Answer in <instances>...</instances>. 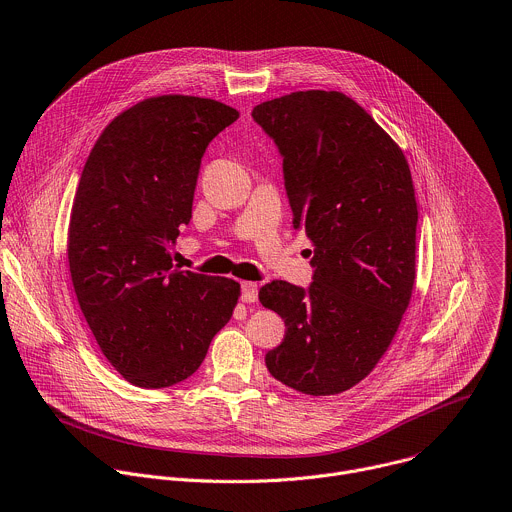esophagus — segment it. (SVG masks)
<instances>
[{
    "instance_id": "1",
    "label": "esophagus",
    "mask_w": 512,
    "mask_h": 512,
    "mask_svg": "<svg viewBox=\"0 0 512 512\" xmlns=\"http://www.w3.org/2000/svg\"><path fill=\"white\" fill-rule=\"evenodd\" d=\"M257 297H259V287H257V283H253V281H243V283H241V299H243L245 303H255Z\"/></svg>"
}]
</instances>
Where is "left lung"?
<instances>
[{
	"label": "left lung",
	"instance_id": "8db88e82",
	"mask_svg": "<svg viewBox=\"0 0 512 512\" xmlns=\"http://www.w3.org/2000/svg\"><path fill=\"white\" fill-rule=\"evenodd\" d=\"M251 116L283 156L293 227L313 243L315 269L307 289L287 281L259 289V301L285 321L265 364L301 394H342L376 368L412 297L418 205L410 166L342 92H291Z\"/></svg>",
	"mask_w": 512,
	"mask_h": 512
}]
</instances>
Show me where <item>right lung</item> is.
Segmentation results:
<instances>
[{
	"mask_svg": "<svg viewBox=\"0 0 512 512\" xmlns=\"http://www.w3.org/2000/svg\"><path fill=\"white\" fill-rule=\"evenodd\" d=\"M237 118L211 98L152 96L120 112L84 164L68 227L72 285L102 354L138 388L193 376L241 295L233 279L173 263L201 158Z\"/></svg>",
	"mask_w": 512,
	"mask_h": 512,
	"instance_id": "add662e5",
	"label": "right lung"
}]
</instances>
